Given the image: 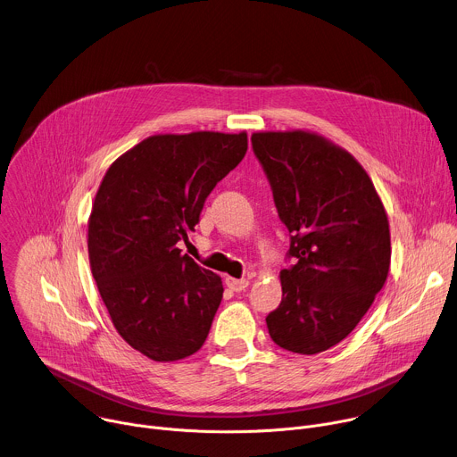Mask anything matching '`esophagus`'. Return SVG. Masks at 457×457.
I'll list each match as a JSON object with an SVG mask.
<instances>
[{
  "instance_id": "34e87169",
  "label": "esophagus",
  "mask_w": 457,
  "mask_h": 457,
  "mask_svg": "<svg viewBox=\"0 0 457 457\" xmlns=\"http://www.w3.org/2000/svg\"><path fill=\"white\" fill-rule=\"evenodd\" d=\"M224 282H226V286H228L231 291H235V293H240V291H244V289L249 286V278H233V277H226Z\"/></svg>"
}]
</instances>
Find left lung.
Wrapping results in <instances>:
<instances>
[{
	"label": "left lung",
	"mask_w": 457,
	"mask_h": 457,
	"mask_svg": "<svg viewBox=\"0 0 457 457\" xmlns=\"http://www.w3.org/2000/svg\"><path fill=\"white\" fill-rule=\"evenodd\" d=\"M256 159L291 233L280 271L282 302L266 323L277 345L318 354L351 335L390 268V231L379 195L361 164L312 132H256Z\"/></svg>",
	"instance_id": "obj_1"
}]
</instances>
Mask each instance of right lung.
I'll return each instance as SVG.
<instances>
[{
  "label": "right lung",
  "mask_w": 457,
  "mask_h": 457,
  "mask_svg": "<svg viewBox=\"0 0 457 457\" xmlns=\"http://www.w3.org/2000/svg\"><path fill=\"white\" fill-rule=\"evenodd\" d=\"M245 152V132L152 136L101 180L88 219L92 275L117 333L154 361L187 358L208 338L222 280L177 242Z\"/></svg>",
  "instance_id": "obj_1"
}]
</instances>
